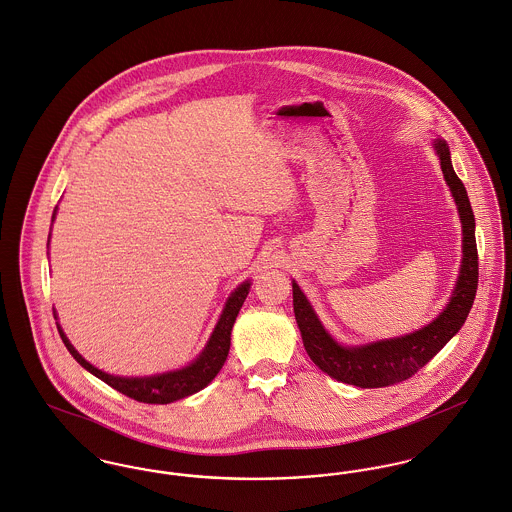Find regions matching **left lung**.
I'll use <instances>...</instances> for the list:
<instances>
[{"mask_svg":"<svg viewBox=\"0 0 512 512\" xmlns=\"http://www.w3.org/2000/svg\"><path fill=\"white\" fill-rule=\"evenodd\" d=\"M440 160L444 180L452 191L462 223V264L456 287L442 313L415 332L405 336L375 340L360 346H344L336 342L319 321L313 305L293 279V313L301 330L303 346L309 358L336 381L350 383L362 389L387 387L409 379L424 368L464 326L477 291V244L475 219L462 180L456 176L450 156V146L444 139L432 140Z\"/></svg>","mask_w":512,"mask_h":512,"instance_id":"1","label":"left lung"}]
</instances>
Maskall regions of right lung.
I'll use <instances>...</instances> for the list:
<instances>
[{"mask_svg": "<svg viewBox=\"0 0 512 512\" xmlns=\"http://www.w3.org/2000/svg\"><path fill=\"white\" fill-rule=\"evenodd\" d=\"M54 217H56V209L52 213V221H54ZM48 242H50V238H48ZM250 285H252L250 279H246L234 289L223 307V313L213 328L205 348L201 350V354L191 364H187L180 370H174V372L156 373V375H144V377H123V375L101 372L99 368L92 366L86 358H82V354L72 346V342L64 334L62 326L58 323L56 326H58L64 346L68 348V352L74 356V360L84 370L93 373L95 377H99L101 381H105L107 385H111L113 389H117L119 393L131 397L135 401L150 403V405H166V403L180 401L184 397L201 391L215 379L217 373L221 372V368L229 356L234 321H236L238 311L250 291ZM54 319H56V311H54Z\"/></svg>", "mask_w": 512, "mask_h": 512, "instance_id": "1", "label": "right lung"}]
</instances>
